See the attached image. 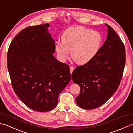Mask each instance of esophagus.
I'll return each mask as SVG.
<instances>
[{
  "label": "esophagus",
  "instance_id": "34e87169",
  "mask_svg": "<svg viewBox=\"0 0 133 133\" xmlns=\"http://www.w3.org/2000/svg\"><path fill=\"white\" fill-rule=\"evenodd\" d=\"M74 67H70V73H71V74H72V71H73V70H74Z\"/></svg>",
  "mask_w": 133,
  "mask_h": 133
}]
</instances>
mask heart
<instances>
[{
  "mask_svg": "<svg viewBox=\"0 0 133 133\" xmlns=\"http://www.w3.org/2000/svg\"><path fill=\"white\" fill-rule=\"evenodd\" d=\"M102 41L98 32L81 26L71 27L63 32L62 42H56L55 50L62 61H64L71 51L72 59L78 63L83 64L94 57Z\"/></svg>",
  "mask_w": 133,
  "mask_h": 133,
  "instance_id": "1",
  "label": "heart"
}]
</instances>
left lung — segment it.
I'll list each match as a JSON object with an SVG mask.
<instances>
[{"mask_svg":"<svg viewBox=\"0 0 133 133\" xmlns=\"http://www.w3.org/2000/svg\"><path fill=\"white\" fill-rule=\"evenodd\" d=\"M108 29L107 39L91 60L75 68L72 79L80 86L76 102L90 110L102 105L117 91L122 78L126 62L124 44L113 29Z\"/></svg>","mask_w":133,"mask_h":133,"instance_id":"obj_1","label":"left lung"}]
</instances>
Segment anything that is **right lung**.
<instances>
[{
	"label": "right lung",
	"mask_w": 133,
	"mask_h": 133,
	"mask_svg": "<svg viewBox=\"0 0 133 133\" xmlns=\"http://www.w3.org/2000/svg\"><path fill=\"white\" fill-rule=\"evenodd\" d=\"M49 24L27 27L14 38L7 52V67L15 94L35 111L54 109L59 94L71 80L69 66L56 60Z\"/></svg>",
	"instance_id": "obj_1"
}]
</instances>
